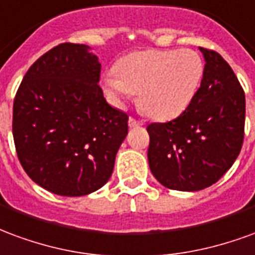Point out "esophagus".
I'll list each match as a JSON object with an SVG mask.
<instances>
[{
	"label": "esophagus",
	"instance_id": "obj_1",
	"mask_svg": "<svg viewBox=\"0 0 255 255\" xmlns=\"http://www.w3.org/2000/svg\"><path fill=\"white\" fill-rule=\"evenodd\" d=\"M142 125H144V124H142V121H137L134 120V118H131V117L129 118L130 128H137V126H142Z\"/></svg>",
	"mask_w": 255,
	"mask_h": 255
}]
</instances>
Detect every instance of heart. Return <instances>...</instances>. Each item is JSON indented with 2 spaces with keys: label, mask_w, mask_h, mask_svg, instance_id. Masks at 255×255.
<instances>
[{
  "label": "heart",
  "mask_w": 255,
  "mask_h": 255,
  "mask_svg": "<svg viewBox=\"0 0 255 255\" xmlns=\"http://www.w3.org/2000/svg\"><path fill=\"white\" fill-rule=\"evenodd\" d=\"M115 74L103 79L110 99L122 105L138 92V102L156 120H171L182 114L201 85L204 61L193 50H145L121 58Z\"/></svg>",
  "instance_id": "obj_1"
}]
</instances>
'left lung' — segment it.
Returning <instances> with one entry per match:
<instances>
[{"mask_svg":"<svg viewBox=\"0 0 255 255\" xmlns=\"http://www.w3.org/2000/svg\"><path fill=\"white\" fill-rule=\"evenodd\" d=\"M205 59L201 85L183 113L150 124L148 163L163 186L197 191L231 168L245 135L246 99L231 66L216 51L200 47Z\"/></svg>","mask_w":255,"mask_h":255,"instance_id":"left-lung-1","label":"left lung"}]
</instances>
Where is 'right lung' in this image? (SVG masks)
<instances>
[{
  "mask_svg": "<svg viewBox=\"0 0 255 255\" xmlns=\"http://www.w3.org/2000/svg\"><path fill=\"white\" fill-rule=\"evenodd\" d=\"M100 62L85 44L62 43L36 59L13 103V138L24 171L54 194L105 186L129 117L107 103Z\"/></svg>",
  "mask_w": 255,
  "mask_h": 255,
  "instance_id": "1",
  "label": "right lung"
}]
</instances>
